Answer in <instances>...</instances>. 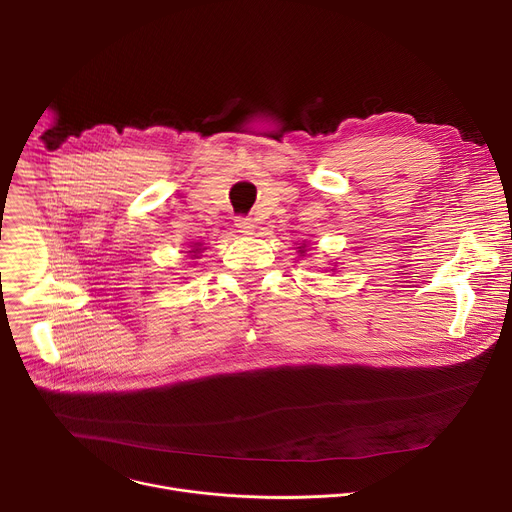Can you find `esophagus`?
Returning <instances> with one entry per match:
<instances>
[{
    "label": "esophagus",
    "mask_w": 512,
    "mask_h": 512,
    "mask_svg": "<svg viewBox=\"0 0 512 512\" xmlns=\"http://www.w3.org/2000/svg\"><path fill=\"white\" fill-rule=\"evenodd\" d=\"M237 229H239V233H243V235H253V231H255V223H253V218H249V216H237Z\"/></svg>",
    "instance_id": "esophagus-1"
}]
</instances>
